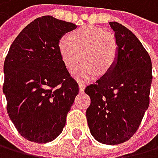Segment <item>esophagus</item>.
<instances>
[{
  "label": "esophagus",
  "instance_id": "34e87169",
  "mask_svg": "<svg viewBox=\"0 0 158 158\" xmlns=\"http://www.w3.org/2000/svg\"><path fill=\"white\" fill-rule=\"evenodd\" d=\"M78 87H80V91H81V92H83L84 88H85V84H84L83 82H78Z\"/></svg>",
  "mask_w": 158,
  "mask_h": 158
}]
</instances>
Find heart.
Masks as SVG:
<instances>
[{"mask_svg": "<svg viewBox=\"0 0 158 158\" xmlns=\"http://www.w3.org/2000/svg\"><path fill=\"white\" fill-rule=\"evenodd\" d=\"M58 49L68 70H74L81 62L84 64L74 75L78 80H89L97 72L104 75L113 68L118 55V45L112 35L94 26H84L60 39Z\"/></svg>", "mask_w": 158, "mask_h": 158, "instance_id": "heart-1", "label": "heart"}]
</instances>
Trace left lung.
Listing matches in <instances>:
<instances>
[{
  "label": "left lung",
  "mask_w": 158,
  "mask_h": 158,
  "mask_svg": "<svg viewBox=\"0 0 158 158\" xmlns=\"http://www.w3.org/2000/svg\"><path fill=\"white\" fill-rule=\"evenodd\" d=\"M109 24L118 45L115 62L84 91L91 99L86 110L91 135L102 144L118 145L133 136L149 108L152 61L130 30L118 22Z\"/></svg>",
  "instance_id": "left-lung-1"
}]
</instances>
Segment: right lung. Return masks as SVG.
<instances>
[{
  "instance_id": "right-lung-1",
  "label": "right lung",
  "mask_w": 158,
  "mask_h": 158,
  "mask_svg": "<svg viewBox=\"0 0 158 158\" xmlns=\"http://www.w3.org/2000/svg\"><path fill=\"white\" fill-rule=\"evenodd\" d=\"M77 25L50 15L28 24L9 47L2 85L7 114L22 137L48 143L58 137L78 93L58 43Z\"/></svg>"
}]
</instances>
